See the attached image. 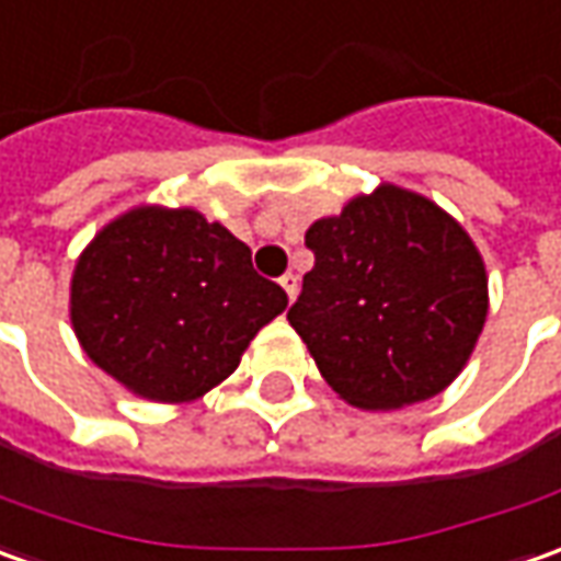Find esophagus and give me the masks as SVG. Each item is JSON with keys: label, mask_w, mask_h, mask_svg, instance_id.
I'll list each match as a JSON object with an SVG mask.
<instances>
[{"label": "esophagus", "mask_w": 561, "mask_h": 561, "mask_svg": "<svg viewBox=\"0 0 561 561\" xmlns=\"http://www.w3.org/2000/svg\"><path fill=\"white\" fill-rule=\"evenodd\" d=\"M280 287H284L287 299L293 302V299H296V293H299V277H296V274H284V277H280Z\"/></svg>", "instance_id": "34e87169"}]
</instances>
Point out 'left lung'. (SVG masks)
Returning a JSON list of instances; mask_svg holds the SVG:
<instances>
[{"label":"left lung","instance_id":"8db88e82","mask_svg":"<svg viewBox=\"0 0 561 561\" xmlns=\"http://www.w3.org/2000/svg\"><path fill=\"white\" fill-rule=\"evenodd\" d=\"M306 247L314 268L287 321L342 401L394 411L460 377L488 318V272L450 213L382 182L314 221Z\"/></svg>","mask_w":561,"mask_h":561}]
</instances>
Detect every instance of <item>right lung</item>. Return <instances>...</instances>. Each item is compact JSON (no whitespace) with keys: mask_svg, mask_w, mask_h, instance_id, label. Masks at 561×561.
Returning <instances> with one entry per match:
<instances>
[{"mask_svg":"<svg viewBox=\"0 0 561 561\" xmlns=\"http://www.w3.org/2000/svg\"><path fill=\"white\" fill-rule=\"evenodd\" d=\"M287 308L253 253L194 206L141 203L79 253L70 324L82 352L126 392L187 404L231 377L247 345Z\"/></svg>","mask_w":561,"mask_h":561,"instance_id":"right-lung-1","label":"right lung"}]
</instances>
